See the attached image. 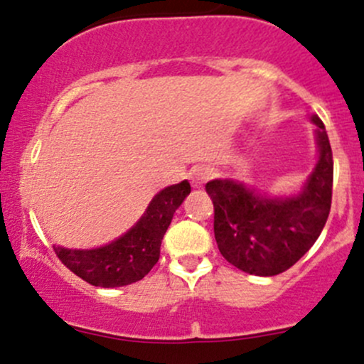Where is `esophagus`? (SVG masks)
Instances as JSON below:
<instances>
[{
    "label": "esophagus",
    "mask_w": 364,
    "mask_h": 364,
    "mask_svg": "<svg viewBox=\"0 0 364 364\" xmlns=\"http://www.w3.org/2000/svg\"><path fill=\"white\" fill-rule=\"evenodd\" d=\"M210 178H211V171L208 167H196L190 171V181H192L193 188L203 186Z\"/></svg>",
    "instance_id": "esophagus-1"
}]
</instances>
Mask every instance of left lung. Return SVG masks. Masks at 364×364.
Listing matches in <instances>:
<instances>
[{"mask_svg": "<svg viewBox=\"0 0 364 364\" xmlns=\"http://www.w3.org/2000/svg\"><path fill=\"white\" fill-rule=\"evenodd\" d=\"M313 122L320 160L297 197L268 199L229 179L206 183L218 250L247 274H283L311 249L326 225L333 200V151L323 122L318 117Z\"/></svg>", "mask_w": 364, "mask_h": 364, "instance_id": "1", "label": "left lung"}]
</instances>
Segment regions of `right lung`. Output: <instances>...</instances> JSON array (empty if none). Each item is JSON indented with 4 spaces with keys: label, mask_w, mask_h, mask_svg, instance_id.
<instances>
[{
    "label": "right lung",
    "mask_w": 364,
    "mask_h": 364,
    "mask_svg": "<svg viewBox=\"0 0 364 364\" xmlns=\"http://www.w3.org/2000/svg\"><path fill=\"white\" fill-rule=\"evenodd\" d=\"M190 193V183L167 186L151 200L144 217L124 236L92 250L55 247L58 259L92 287L115 288L136 283L160 259V247L174 211Z\"/></svg>",
    "instance_id": "right-lung-1"
}]
</instances>
